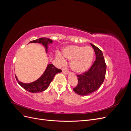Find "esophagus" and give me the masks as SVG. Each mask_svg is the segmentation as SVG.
Wrapping results in <instances>:
<instances>
[{"label":"esophagus","mask_w":131,"mask_h":131,"mask_svg":"<svg viewBox=\"0 0 131 131\" xmlns=\"http://www.w3.org/2000/svg\"><path fill=\"white\" fill-rule=\"evenodd\" d=\"M62 72L63 73L67 74H68V69L66 68V67H63V68H62Z\"/></svg>","instance_id":"1"}]
</instances>
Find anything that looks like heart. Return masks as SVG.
Instances as JSON below:
<instances>
[{
	"mask_svg": "<svg viewBox=\"0 0 131 131\" xmlns=\"http://www.w3.org/2000/svg\"><path fill=\"white\" fill-rule=\"evenodd\" d=\"M63 54L65 58L71 61V68L77 73H81L88 70L93 58V51L90 46H68L63 50ZM57 57L62 63L65 62V59L61 54L58 53Z\"/></svg>",
	"mask_w": 131,
	"mask_h": 131,
	"instance_id": "1",
	"label": "heart"
}]
</instances>
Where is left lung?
I'll return each instance as SVG.
<instances>
[{"label": "left lung", "mask_w": 131, "mask_h": 131, "mask_svg": "<svg viewBox=\"0 0 131 131\" xmlns=\"http://www.w3.org/2000/svg\"><path fill=\"white\" fill-rule=\"evenodd\" d=\"M96 54V60L90 68L82 74L77 75V86L74 92L80 96H88L96 91L103 83L105 77L106 65L102 51L91 43Z\"/></svg>", "instance_id": "1"}]
</instances>
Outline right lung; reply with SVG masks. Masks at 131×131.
<instances>
[{
	"label": "right lung",
	"mask_w": 131,
	"mask_h": 131,
	"mask_svg": "<svg viewBox=\"0 0 131 131\" xmlns=\"http://www.w3.org/2000/svg\"><path fill=\"white\" fill-rule=\"evenodd\" d=\"M29 42L41 43L45 47L46 51L47 52L48 44L52 43V40L47 38H40L39 39L30 41ZM61 72H62V70L60 69H58L53 64H50L47 65L45 71L40 78H39L36 81L29 83V84H24L23 82H19L16 75L15 77L19 85L23 89L31 93H38L46 90L50 85L51 82L52 81L55 75Z\"/></svg>",
	"instance_id": "1"
}]
</instances>
